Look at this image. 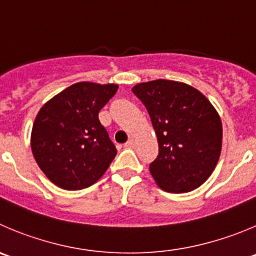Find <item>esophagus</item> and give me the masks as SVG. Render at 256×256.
<instances>
[{"instance_id": "34e87169", "label": "esophagus", "mask_w": 256, "mask_h": 256, "mask_svg": "<svg viewBox=\"0 0 256 256\" xmlns=\"http://www.w3.org/2000/svg\"><path fill=\"white\" fill-rule=\"evenodd\" d=\"M124 146H125L126 148H132L134 146H135V141H134V138H130V140H128Z\"/></svg>"}]
</instances>
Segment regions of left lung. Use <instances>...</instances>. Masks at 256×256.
<instances>
[{"label": "left lung", "mask_w": 256, "mask_h": 256, "mask_svg": "<svg viewBox=\"0 0 256 256\" xmlns=\"http://www.w3.org/2000/svg\"><path fill=\"white\" fill-rule=\"evenodd\" d=\"M158 136V155L150 172L168 192H188L209 178L219 161L222 125L209 100L192 86L171 80L138 84Z\"/></svg>", "instance_id": "8db88e82"}]
</instances>
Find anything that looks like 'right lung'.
I'll return each instance as SVG.
<instances>
[{
    "label": "right lung",
    "instance_id": "right-lung-1",
    "mask_svg": "<svg viewBox=\"0 0 256 256\" xmlns=\"http://www.w3.org/2000/svg\"><path fill=\"white\" fill-rule=\"evenodd\" d=\"M116 84L78 82L47 101L37 114L31 148L42 172L65 190L95 184L116 156L98 112L118 91Z\"/></svg>",
    "mask_w": 256,
    "mask_h": 256
}]
</instances>
